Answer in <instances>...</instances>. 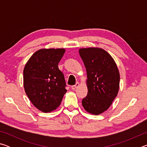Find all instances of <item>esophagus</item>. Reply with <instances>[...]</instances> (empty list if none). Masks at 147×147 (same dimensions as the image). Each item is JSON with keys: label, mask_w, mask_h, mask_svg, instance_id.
Wrapping results in <instances>:
<instances>
[{"label": "esophagus", "mask_w": 147, "mask_h": 147, "mask_svg": "<svg viewBox=\"0 0 147 147\" xmlns=\"http://www.w3.org/2000/svg\"><path fill=\"white\" fill-rule=\"evenodd\" d=\"M79 83L78 82H77V83H76V84L75 85H74V86H71V88H72V89H73V90H74V89H76L77 88H78V87L79 86Z\"/></svg>", "instance_id": "1"}]
</instances>
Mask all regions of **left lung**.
<instances>
[{
  "instance_id": "left-lung-1",
  "label": "left lung",
  "mask_w": 147,
  "mask_h": 147,
  "mask_svg": "<svg viewBox=\"0 0 147 147\" xmlns=\"http://www.w3.org/2000/svg\"><path fill=\"white\" fill-rule=\"evenodd\" d=\"M87 71L88 92L82 104L88 112L98 115L107 110L117 95L120 75L115 61L99 48L79 50Z\"/></svg>"
}]
</instances>
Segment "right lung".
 I'll return each instance as SVG.
<instances>
[{"label": "right lung", "instance_id": "1", "mask_svg": "<svg viewBox=\"0 0 147 147\" xmlns=\"http://www.w3.org/2000/svg\"><path fill=\"white\" fill-rule=\"evenodd\" d=\"M64 49H40L32 55L23 71L24 88L30 100L45 113L60 105L67 92L64 75L58 63Z\"/></svg>", "mask_w": 147, "mask_h": 147}]
</instances>
